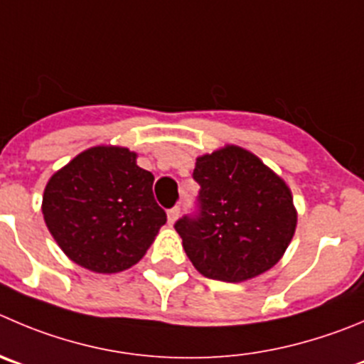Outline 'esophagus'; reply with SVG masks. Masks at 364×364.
<instances>
[{
	"label": "esophagus",
	"mask_w": 364,
	"mask_h": 364,
	"mask_svg": "<svg viewBox=\"0 0 364 364\" xmlns=\"http://www.w3.org/2000/svg\"><path fill=\"white\" fill-rule=\"evenodd\" d=\"M180 216V207H173V209L168 210V223L175 225V221L178 220Z\"/></svg>",
	"instance_id": "1"
}]
</instances>
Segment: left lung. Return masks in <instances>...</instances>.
Here are the masks:
<instances>
[{
	"label": "left lung",
	"instance_id": "left-lung-1",
	"mask_svg": "<svg viewBox=\"0 0 364 364\" xmlns=\"http://www.w3.org/2000/svg\"><path fill=\"white\" fill-rule=\"evenodd\" d=\"M200 213L175 230L189 261L207 279L245 282L282 259L296 228L289 186L261 159L236 144L196 157Z\"/></svg>",
	"mask_w": 364,
	"mask_h": 364
}]
</instances>
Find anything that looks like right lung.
Listing matches in <instances>:
<instances>
[{"instance_id":"obj_1","label":"right lung","mask_w":364,"mask_h":364,"mask_svg":"<svg viewBox=\"0 0 364 364\" xmlns=\"http://www.w3.org/2000/svg\"><path fill=\"white\" fill-rule=\"evenodd\" d=\"M154 175L137 154L100 144L55 171L43 216L60 250L95 273H119L141 261L166 223L154 198Z\"/></svg>"}]
</instances>
